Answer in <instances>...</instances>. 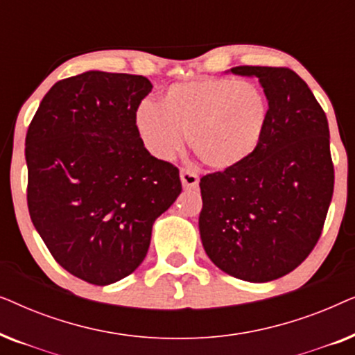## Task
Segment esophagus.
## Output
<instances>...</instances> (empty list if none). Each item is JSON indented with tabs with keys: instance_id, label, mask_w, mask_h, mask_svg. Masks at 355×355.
Segmentation results:
<instances>
[{
	"instance_id": "esophagus-1",
	"label": "esophagus",
	"mask_w": 355,
	"mask_h": 355,
	"mask_svg": "<svg viewBox=\"0 0 355 355\" xmlns=\"http://www.w3.org/2000/svg\"><path fill=\"white\" fill-rule=\"evenodd\" d=\"M181 182L184 189H197L198 187V176L196 171L189 168L181 169Z\"/></svg>"
}]
</instances>
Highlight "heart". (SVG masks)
<instances>
[{"instance_id": "1", "label": "heart", "mask_w": 355, "mask_h": 355, "mask_svg": "<svg viewBox=\"0 0 355 355\" xmlns=\"http://www.w3.org/2000/svg\"><path fill=\"white\" fill-rule=\"evenodd\" d=\"M270 105L259 87L231 77L178 82L163 92L159 105L145 101L135 113L139 137L153 157L169 159L189 142L213 169L247 162L263 139Z\"/></svg>"}]
</instances>
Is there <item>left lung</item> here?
I'll list each match as a JSON object with an SVG mask.
<instances>
[{
	"mask_svg": "<svg viewBox=\"0 0 355 355\" xmlns=\"http://www.w3.org/2000/svg\"><path fill=\"white\" fill-rule=\"evenodd\" d=\"M259 77L270 121L255 153L200 179L198 230L218 268L250 283L291 273L322 236L334 189L327 114L289 67L237 66Z\"/></svg>",
	"mask_w": 355,
	"mask_h": 355,
	"instance_id": "1",
	"label": "left lung"
}]
</instances>
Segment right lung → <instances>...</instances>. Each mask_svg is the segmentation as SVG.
Wrapping results in <instances>:
<instances>
[{"mask_svg":"<svg viewBox=\"0 0 355 355\" xmlns=\"http://www.w3.org/2000/svg\"><path fill=\"white\" fill-rule=\"evenodd\" d=\"M147 77L89 71L56 82L26 137L31 220L58 263L90 284L135 271L152 226L182 191L135 128Z\"/></svg>","mask_w":355,"mask_h":355,"instance_id":"obj_1","label":"right lung"}]
</instances>
